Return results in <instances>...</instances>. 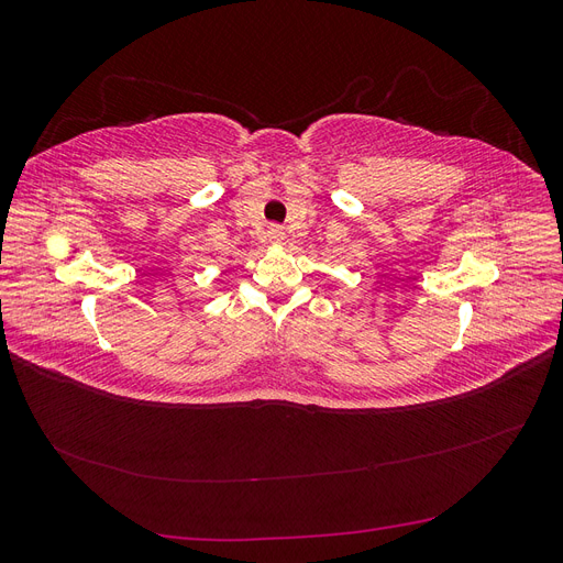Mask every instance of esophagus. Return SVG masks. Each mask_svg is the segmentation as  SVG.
I'll return each mask as SVG.
<instances>
[{
    "instance_id": "34e87169",
    "label": "esophagus",
    "mask_w": 563,
    "mask_h": 563,
    "mask_svg": "<svg viewBox=\"0 0 563 563\" xmlns=\"http://www.w3.org/2000/svg\"><path fill=\"white\" fill-rule=\"evenodd\" d=\"M269 236H272V240H282V236H284V232H282V228H269Z\"/></svg>"
}]
</instances>
